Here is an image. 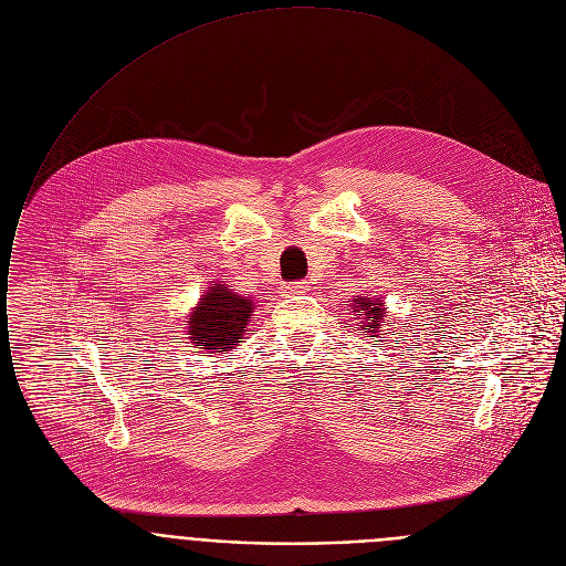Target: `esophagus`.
I'll list each match as a JSON object with an SVG mask.
<instances>
[{
    "instance_id": "esophagus-1",
    "label": "esophagus",
    "mask_w": 566,
    "mask_h": 566,
    "mask_svg": "<svg viewBox=\"0 0 566 566\" xmlns=\"http://www.w3.org/2000/svg\"><path fill=\"white\" fill-rule=\"evenodd\" d=\"M307 290H310L307 281H294V283H285V285L281 287L283 296H296V294H303V292H307Z\"/></svg>"
}]
</instances>
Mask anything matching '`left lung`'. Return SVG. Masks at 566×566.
I'll list each match as a JSON object with an SVG mask.
<instances>
[{
  "instance_id": "obj_1",
  "label": "left lung",
  "mask_w": 566,
  "mask_h": 566,
  "mask_svg": "<svg viewBox=\"0 0 566 566\" xmlns=\"http://www.w3.org/2000/svg\"><path fill=\"white\" fill-rule=\"evenodd\" d=\"M353 312H361L359 316L364 318L361 327L370 334H377L381 332L379 327L386 323V310H384V303L379 298H366V296H357L353 301Z\"/></svg>"
}]
</instances>
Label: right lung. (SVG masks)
<instances>
[{"label":"right lung","instance_id":"obj_1","mask_svg":"<svg viewBox=\"0 0 566 566\" xmlns=\"http://www.w3.org/2000/svg\"><path fill=\"white\" fill-rule=\"evenodd\" d=\"M254 312V301L213 283L193 307L187 325L191 344L205 355H228L234 350Z\"/></svg>","mask_w":566,"mask_h":566}]
</instances>
